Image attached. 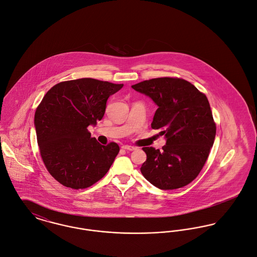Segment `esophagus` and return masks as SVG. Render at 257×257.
Returning <instances> with one entry per match:
<instances>
[{
  "label": "esophagus",
  "instance_id": "1",
  "mask_svg": "<svg viewBox=\"0 0 257 257\" xmlns=\"http://www.w3.org/2000/svg\"><path fill=\"white\" fill-rule=\"evenodd\" d=\"M121 148H122L123 150H126V151H134V150H136V148H135V147L128 146V145H123Z\"/></svg>",
  "mask_w": 257,
  "mask_h": 257
}]
</instances>
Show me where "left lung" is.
<instances>
[{
    "mask_svg": "<svg viewBox=\"0 0 257 257\" xmlns=\"http://www.w3.org/2000/svg\"><path fill=\"white\" fill-rule=\"evenodd\" d=\"M149 96L158 109L151 124L165 136L163 150L145 147L144 177L163 190L183 187L203 169L216 136V124L206 95L189 82L157 78L132 86Z\"/></svg>",
    "mask_w": 257,
    "mask_h": 257,
    "instance_id": "1",
    "label": "left lung"
}]
</instances>
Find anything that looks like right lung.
I'll return each mask as SVG.
<instances>
[{
  "label": "right lung",
  "instance_id": "add662e5",
  "mask_svg": "<svg viewBox=\"0 0 257 257\" xmlns=\"http://www.w3.org/2000/svg\"><path fill=\"white\" fill-rule=\"evenodd\" d=\"M122 86L90 78L62 82L46 92L36 108L34 126L40 155L62 185L84 189L110 169L119 146L99 144L87 127L102 119L108 97Z\"/></svg>",
  "mask_w": 257,
  "mask_h": 257
}]
</instances>
